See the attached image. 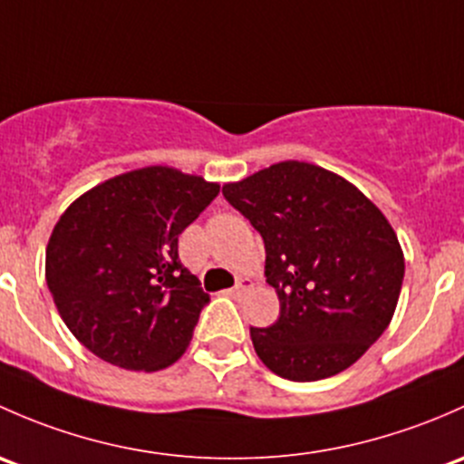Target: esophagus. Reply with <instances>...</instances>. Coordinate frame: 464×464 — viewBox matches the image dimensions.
Returning a JSON list of instances; mask_svg holds the SVG:
<instances>
[{"mask_svg": "<svg viewBox=\"0 0 464 464\" xmlns=\"http://www.w3.org/2000/svg\"><path fill=\"white\" fill-rule=\"evenodd\" d=\"M250 279H243V276H241V279H237V284H234V288L230 290V293L234 295V297H238V295H241V293H246V290L247 288H250Z\"/></svg>", "mask_w": 464, "mask_h": 464, "instance_id": "obj_1", "label": "esophagus"}]
</instances>
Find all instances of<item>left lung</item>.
<instances>
[{
	"label": "left lung",
	"mask_w": 464,
	"mask_h": 464,
	"mask_svg": "<svg viewBox=\"0 0 464 464\" xmlns=\"http://www.w3.org/2000/svg\"><path fill=\"white\" fill-rule=\"evenodd\" d=\"M223 197L264 238L279 295V319L250 328L259 360L293 382L355 364L389 326L404 279L384 214L342 176L299 160L227 183Z\"/></svg>",
	"instance_id": "8db88e82"
}]
</instances>
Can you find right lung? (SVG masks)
<instances>
[{"mask_svg": "<svg viewBox=\"0 0 464 464\" xmlns=\"http://www.w3.org/2000/svg\"><path fill=\"white\" fill-rule=\"evenodd\" d=\"M217 194L200 176L145 167L89 189L62 214L46 284L84 348L147 373L183 355L209 295L180 264L179 234Z\"/></svg>", "mask_w": 464, "mask_h": 464, "instance_id": "add662e5", "label": "right lung"}]
</instances>
